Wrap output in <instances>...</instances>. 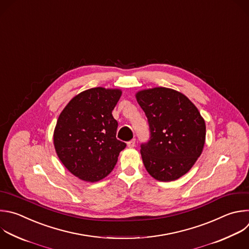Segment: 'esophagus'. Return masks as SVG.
Here are the masks:
<instances>
[{"instance_id": "esophagus-1", "label": "esophagus", "mask_w": 249, "mask_h": 249, "mask_svg": "<svg viewBox=\"0 0 249 249\" xmlns=\"http://www.w3.org/2000/svg\"><path fill=\"white\" fill-rule=\"evenodd\" d=\"M127 145H128V147H130V148L134 147V146L136 145V140L134 139V140H132V141L128 142H127Z\"/></svg>"}]
</instances>
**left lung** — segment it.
<instances>
[{
	"instance_id": "1",
	"label": "left lung",
	"mask_w": 249,
	"mask_h": 249,
	"mask_svg": "<svg viewBox=\"0 0 249 249\" xmlns=\"http://www.w3.org/2000/svg\"><path fill=\"white\" fill-rule=\"evenodd\" d=\"M150 130V140L141 145L148 174L171 182L188 173L200 156L206 126L197 107L182 93L165 87L136 93Z\"/></svg>"
}]
</instances>
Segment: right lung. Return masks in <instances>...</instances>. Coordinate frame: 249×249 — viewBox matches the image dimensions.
I'll return each mask as SVG.
<instances>
[{"label": "right lung", "mask_w": 249, "mask_h": 249, "mask_svg": "<svg viewBox=\"0 0 249 249\" xmlns=\"http://www.w3.org/2000/svg\"><path fill=\"white\" fill-rule=\"evenodd\" d=\"M122 91L92 88L76 95L60 112L53 145L65 168L82 181L96 183L114 168L126 143L116 139L112 116Z\"/></svg>", "instance_id": "1"}]
</instances>
